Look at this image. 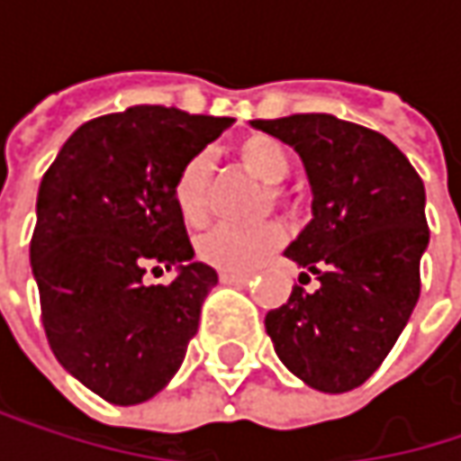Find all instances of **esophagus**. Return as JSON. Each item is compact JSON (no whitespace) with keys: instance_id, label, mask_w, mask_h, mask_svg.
<instances>
[{"instance_id":"34e87169","label":"esophagus","mask_w":461,"mask_h":461,"mask_svg":"<svg viewBox=\"0 0 461 461\" xmlns=\"http://www.w3.org/2000/svg\"><path fill=\"white\" fill-rule=\"evenodd\" d=\"M219 277H221V283H227V285H245L253 275H248V272H221Z\"/></svg>"}]
</instances>
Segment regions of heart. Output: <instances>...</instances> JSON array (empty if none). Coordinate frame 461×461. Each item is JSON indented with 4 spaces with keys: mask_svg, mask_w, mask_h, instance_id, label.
<instances>
[{
    "mask_svg": "<svg viewBox=\"0 0 461 461\" xmlns=\"http://www.w3.org/2000/svg\"><path fill=\"white\" fill-rule=\"evenodd\" d=\"M237 162L267 184V205H285L288 197L283 192V181L291 176V154L277 139L267 133H250L234 149ZM211 184H213V165L208 154L189 157L173 181V203L176 211L186 224H203L211 208ZM285 240V231L277 221H264L256 227H213L197 237V256L200 261L224 269V272H250L256 269L269 253H275Z\"/></svg>",
    "mask_w": 461,
    "mask_h": 461,
    "instance_id": "heart-1",
    "label": "heart"
}]
</instances>
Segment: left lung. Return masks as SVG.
<instances>
[{"label": "left lung", "instance_id": "1", "mask_svg": "<svg viewBox=\"0 0 461 461\" xmlns=\"http://www.w3.org/2000/svg\"><path fill=\"white\" fill-rule=\"evenodd\" d=\"M294 146L312 186V221L285 248L318 291L302 285L267 312L283 366L321 393L360 387L390 355L419 302L429 242L424 184L406 154L376 131L333 114L253 120Z\"/></svg>", "mask_w": 461, "mask_h": 461}]
</instances>
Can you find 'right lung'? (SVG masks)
Segmentation results:
<instances>
[{"mask_svg":"<svg viewBox=\"0 0 461 461\" xmlns=\"http://www.w3.org/2000/svg\"><path fill=\"white\" fill-rule=\"evenodd\" d=\"M231 122L131 106L77 128L42 176L32 272L47 341L74 379L114 406L143 403L176 376L219 283L213 267L192 261L173 181ZM149 266L179 275L146 286Z\"/></svg>","mask_w":461,"mask_h":461,"instance_id":"add662e5","label":"right lung"}]
</instances>
